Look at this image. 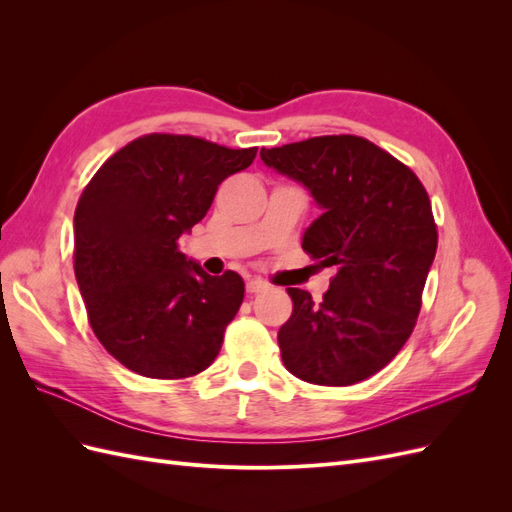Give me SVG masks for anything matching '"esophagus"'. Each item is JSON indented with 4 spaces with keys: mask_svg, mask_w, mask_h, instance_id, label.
Instances as JSON below:
<instances>
[{
    "mask_svg": "<svg viewBox=\"0 0 512 512\" xmlns=\"http://www.w3.org/2000/svg\"><path fill=\"white\" fill-rule=\"evenodd\" d=\"M245 288H247V292H250V294H258V292H265L269 286L262 282V280H247Z\"/></svg>",
    "mask_w": 512,
    "mask_h": 512,
    "instance_id": "34e87169",
    "label": "esophagus"
}]
</instances>
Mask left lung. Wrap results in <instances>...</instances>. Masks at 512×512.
<instances>
[{
    "mask_svg": "<svg viewBox=\"0 0 512 512\" xmlns=\"http://www.w3.org/2000/svg\"><path fill=\"white\" fill-rule=\"evenodd\" d=\"M260 160L312 194L320 215L303 250L335 267L329 290L288 288L292 316L277 333L292 376L348 386L404 348L438 247L429 196L408 166L361 136H316L260 149Z\"/></svg>",
    "mask_w": 512,
    "mask_h": 512,
    "instance_id": "left-lung-1",
    "label": "left lung"
}]
</instances>
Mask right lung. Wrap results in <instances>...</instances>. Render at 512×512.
Instances as JSON below:
<instances>
[{"instance_id": "obj_1", "label": "right lung", "mask_w": 512, "mask_h": 512, "mask_svg": "<svg viewBox=\"0 0 512 512\" xmlns=\"http://www.w3.org/2000/svg\"><path fill=\"white\" fill-rule=\"evenodd\" d=\"M252 149L196 136H141L108 158L74 211V275L100 344L136 374L196 376L218 356L245 284L213 277L177 241Z\"/></svg>"}]
</instances>
